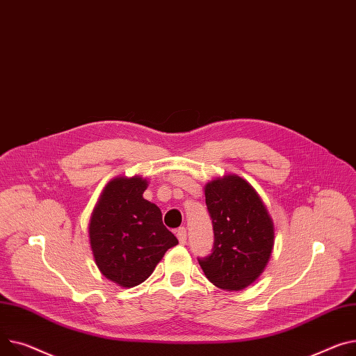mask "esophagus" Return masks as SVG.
<instances>
[{
    "instance_id": "obj_1",
    "label": "esophagus",
    "mask_w": 356,
    "mask_h": 356,
    "mask_svg": "<svg viewBox=\"0 0 356 356\" xmlns=\"http://www.w3.org/2000/svg\"><path fill=\"white\" fill-rule=\"evenodd\" d=\"M176 234H177V239H179V242H180L181 245H184V243H186V239H187V232H186V227H179Z\"/></svg>"
}]
</instances>
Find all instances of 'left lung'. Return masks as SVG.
<instances>
[{
	"label": "left lung",
	"instance_id": "obj_1",
	"mask_svg": "<svg viewBox=\"0 0 356 356\" xmlns=\"http://www.w3.org/2000/svg\"><path fill=\"white\" fill-rule=\"evenodd\" d=\"M206 206L215 243L199 265L213 285L242 291L264 272L273 249L272 218L254 188L229 175L206 184Z\"/></svg>",
	"mask_w": 356,
	"mask_h": 356
}]
</instances>
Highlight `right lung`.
<instances>
[{"mask_svg": "<svg viewBox=\"0 0 356 356\" xmlns=\"http://www.w3.org/2000/svg\"><path fill=\"white\" fill-rule=\"evenodd\" d=\"M146 188L143 177L113 179L90 218L88 234L96 265L123 288L145 282L168 249L179 243L163 225L160 209L143 197Z\"/></svg>", "mask_w": 356, "mask_h": 356, "instance_id": "obj_1", "label": "right lung"}]
</instances>
